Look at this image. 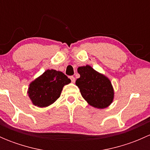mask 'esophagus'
I'll return each instance as SVG.
<instances>
[{
	"label": "esophagus",
	"instance_id": "1",
	"mask_svg": "<svg viewBox=\"0 0 150 150\" xmlns=\"http://www.w3.org/2000/svg\"><path fill=\"white\" fill-rule=\"evenodd\" d=\"M69 78H70V80H71V81H72V83H74L75 81V78H74L73 76H70L69 77Z\"/></svg>",
	"mask_w": 150,
	"mask_h": 150
}]
</instances>
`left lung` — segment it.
Wrapping results in <instances>:
<instances>
[{
  "instance_id": "obj_1",
  "label": "left lung",
  "mask_w": 150,
  "mask_h": 150,
  "mask_svg": "<svg viewBox=\"0 0 150 150\" xmlns=\"http://www.w3.org/2000/svg\"><path fill=\"white\" fill-rule=\"evenodd\" d=\"M78 72L81 77L75 84L88 103L99 109L108 107L114 97L110 80L88 65L78 67Z\"/></svg>"
}]
</instances>
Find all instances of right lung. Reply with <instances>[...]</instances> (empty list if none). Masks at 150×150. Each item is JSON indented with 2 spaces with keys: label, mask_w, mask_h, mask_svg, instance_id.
I'll return each mask as SVG.
<instances>
[{
  "label": "right lung",
  "mask_w": 150,
  "mask_h": 150,
  "mask_svg": "<svg viewBox=\"0 0 150 150\" xmlns=\"http://www.w3.org/2000/svg\"><path fill=\"white\" fill-rule=\"evenodd\" d=\"M70 82L63 72L48 69L30 84L29 96L35 106L47 107L59 97L64 85Z\"/></svg>",
  "instance_id": "obj_1"
}]
</instances>
